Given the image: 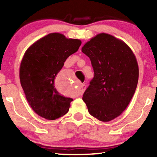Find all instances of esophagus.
Listing matches in <instances>:
<instances>
[{
  "mask_svg": "<svg viewBox=\"0 0 157 157\" xmlns=\"http://www.w3.org/2000/svg\"><path fill=\"white\" fill-rule=\"evenodd\" d=\"M85 89H86V85L85 84H82L80 85V95H82L83 93H84V91L85 90Z\"/></svg>",
  "mask_w": 157,
  "mask_h": 157,
  "instance_id": "esophagus-1",
  "label": "esophagus"
}]
</instances>
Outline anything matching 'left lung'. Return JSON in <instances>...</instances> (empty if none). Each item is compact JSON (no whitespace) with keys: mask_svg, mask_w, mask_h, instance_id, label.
Returning <instances> with one entry per match:
<instances>
[{"mask_svg":"<svg viewBox=\"0 0 157 157\" xmlns=\"http://www.w3.org/2000/svg\"><path fill=\"white\" fill-rule=\"evenodd\" d=\"M82 52L94 71L82 100L90 115L109 122L125 110L136 91L139 75L136 56L124 41L106 33L92 37Z\"/></svg>","mask_w":157,"mask_h":157,"instance_id":"8db88e82","label":"left lung"}]
</instances>
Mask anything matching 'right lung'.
<instances>
[{
    "label": "right lung",
    "mask_w": 157,
    "mask_h": 157,
    "mask_svg": "<svg viewBox=\"0 0 157 157\" xmlns=\"http://www.w3.org/2000/svg\"><path fill=\"white\" fill-rule=\"evenodd\" d=\"M81 43L80 40L53 33L37 40L25 51L19 68L21 85L29 106L41 117L54 120L68 112L73 99L58 92L55 79Z\"/></svg>",
    "instance_id": "obj_1"
}]
</instances>
